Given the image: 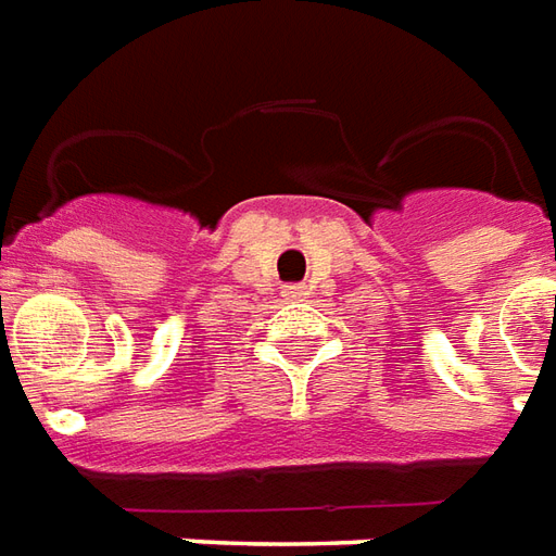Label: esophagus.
<instances>
[{
	"mask_svg": "<svg viewBox=\"0 0 556 556\" xmlns=\"http://www.w3.org/2000/svg\"><path fill=\"white\" fill-rule=\"evenodd\" d=\"M285 296H290V299H305L308 296V287L305 285H290L285 290Z\"/></svg>",
	"mask_w": 556,
	"mask_h": 556,
	"instance_id": "34e87169",
	"label": "esophagus"
}]
</instances>
